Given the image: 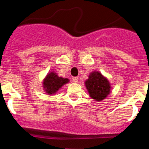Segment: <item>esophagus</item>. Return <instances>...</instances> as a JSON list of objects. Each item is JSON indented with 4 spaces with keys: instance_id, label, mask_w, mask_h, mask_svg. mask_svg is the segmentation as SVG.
<instances>
[{
    "instance_id": "34e87169",
    "label": "esophagus",
    "mask_w": 149,
    "mask_h": 149,
    "mask_svg": "<svg viewBox=\"0 0 149 149\" xmlns=\"http://www.w3.org/2000/svg\"><path fill=\"white\" fill-rule=\"evenodd\" d=\"M72 81H73V82L74 83H77L78 82V78H77V77H72Z\"/></svg>"
}]
</instances>
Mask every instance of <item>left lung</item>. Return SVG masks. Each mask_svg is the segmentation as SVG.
<instances>
[{"label":"left lung","mask_w":149,"mask_h":149,"mask_svg":"<svg viewBox=\"0 0 149 149\" xmlns=\"http://www.w3.org/2000/svg\"><path fill=\"white\" fill-rule=\"evenodd\" d=\"M85 85L91 98L97 101L104 99L111 89L108 80L98 72H91Z\"/></svg>","instance_id":"left-lung-1"}]
</instances>
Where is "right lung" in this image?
Returning a JSON list of instances; mask_svg holds the SVG:
<instances>
[{
	"label": "right lung",
	"mask_w": 149,
	"mask_h": 149,
	"mask_svg": "<svg viewBox=\"0 0 149 149\" xmlns=\"http://www.w3.org/2000/svg\"><path fill=\"white\" fill-rule=\"evenodd\" d=\"M68 78H63L59 77L55 72H51L48 73L43 81V87L46 93L48 95H53L59 90L64 84L68 82Z\"/></svg>",
	"instance_id": "1"
}]
</instances>
